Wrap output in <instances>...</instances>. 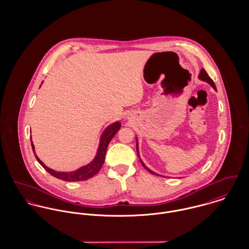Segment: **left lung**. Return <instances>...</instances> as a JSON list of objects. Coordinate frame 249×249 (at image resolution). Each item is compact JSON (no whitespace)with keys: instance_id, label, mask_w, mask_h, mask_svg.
Instances as JSON below:
<instances>
[{"instance_id":"obj_1","label":"left lung","mask_w":249,"mask_h":249,"mask_svg":"<svg viewBox=\"0 0 249 249\" xmlns=\"http://www.w3.org/2000/svg\"><path fill=\"white\" fill-rule=\"evenodd\" d=\"M198 78L199 79H201V80H203V81H206L207 83H209L212 87H213L214 90H216V88H215V85H214V83H213V80H212V78L208 75V73L206 72V71L204 70V69H201V71L199 72V74H198ZM136 150H137V154H138V156L140 157V154H139V147H138V141H137V139H136ZM140 162H141V164L142 165V167L147 171V172H149L150 174H152V175H154V176H157V177H159V175L158 174H156V173H154V172H152L151 170H149L145 165H144V163L142 162V160L140 159Z\"/></svg>"}]
</instances>
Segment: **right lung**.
Returning a JSON list of instances; mask_svg holds the SVG:
<instances>
[{
    "instance_id": "right-lung-1",
    "label": "right lung",
    "mask_w": 249,
    "mask_h": 249,
    "mask_svg": "<svg viewBox=\"0 0 249 249\" xmlns=\"http://www.w3.org/2000/svg\"><path fill=\"white\" fill-rule=\"evenodd\" d=\"M121 128V123L120 122H116L112 124H110L109 126H107L105 129L104 133L101 136L100 139V144L97 150V154L95 156V158L92 160V162H90L88 165L83 166L81 168H79L76 171L73 172H56L53 171L52 169H50L49 167H47L37 156H36V150H35V144L32 141V137H31V142H32V147L34 150V153L36 155V158L37 161L39 162V164L52 176H53L54 178L64 180V181H68V182H75V181H83V180H87L89 178H93L94 176H96L99 171L102 169L104 163H105V159H106V153H107V146L109 144L110 141L112 140V138L115 136V134L119 131V129Z\"/></svg>"
}]
</instances>
